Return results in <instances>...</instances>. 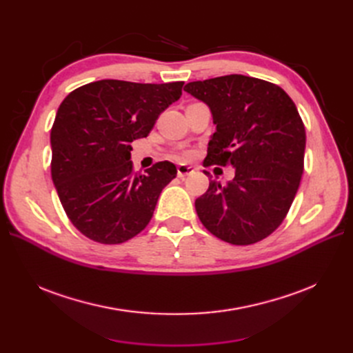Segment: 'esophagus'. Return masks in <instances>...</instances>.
Here are the masks:
<instances>
[{"label":"esophagus","instance_id":"esophagus-1","mask_svg":"<svg viewBox=\"0 0 353 353\" xmlns=\"http://www.w3.org/2000/svg\"><path fill=\"white\" fill-rule=\"evenodd\" d=\"M176 172H178V176L184 178V176L190 175V174H193L194 172V168L193 166H188V165H178Z\"/></svg>","mask_w":353,"mask_h":353}]
</instances>
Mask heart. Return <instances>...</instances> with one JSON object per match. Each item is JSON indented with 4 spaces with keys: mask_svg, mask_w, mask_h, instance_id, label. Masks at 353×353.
Returning <instances> with one entry per match:
<instances>
[{
    "mask_svg": "<svg viewBox=\"0 0 353 353\" xmlns=\"http://www.w3.org/2000/svg\"><path fill=\"white\" fill-rule=\"evenodd\" d=\"M191 156V153H188V152H184V153H181V154H176V157H179V159H185V157H190Z\"/></svg>",
    "mask_w": 353,
    "mask_h": 353,
    "instance_id": "heart-1",
    "label": "heart"
}]
</instances>
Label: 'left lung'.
Segmentation results:
<instances>
[{
  "label": "left lung",
  "instance_id": "8db88e82",
  "mask_svg": "<svg viewBox=\"0 0 353 353\" xmlns=\"http://www.w3.org/2000/svg\"><path fill=\"white\" fill-rule=\"evenodd\" d=\"M184 91L209 105L216 125L205 165L236 170L196 200L201 223L236 245L263 240L281 225L303 174L306 134L296 104L279 85L244 74L190 82Z\"/></svg>",
  "mask_w": 353,
  "mask_h": 353
}]
</instances>
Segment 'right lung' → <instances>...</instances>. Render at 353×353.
<instances>
[{
  "instance_id": "add662e5",
  "label": "right lung",
  "mask_w": 353,
  "mask_h": 353,
  "mask_svg": "<svg viewBox=\"0 0 353 353\" xmlns=\"http://www.w3.org/2000/svg\"><path fill=\"white\" fill-rule=\"evenodd\" d=\"M184 82H91L63 100L51 128V178L68 218L85 237L119 244L150 222L176 166L134 172L130 145L183 94Z\"/></svg>"
}]
</instances>
